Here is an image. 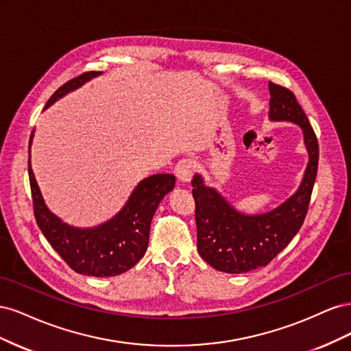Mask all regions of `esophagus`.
Returning a JSON list of instances; mask_svg holds the SVG:
<instances>
[{
  "instance_id": "obj_1",
  "label": "esophagus",
  "mask_w": 351,
  "mask_h": 351,
  "mask_svg": "<svg viewBox=\"0 0 351 351\" xmlns=\"http://www.w3.org/2000/svg\"><path fill=\"white\" fill-rule=\"evenodd\" d=\"M196 169V162L193 159H182L176 165V176L182 183H189Z\"/></svg>"
}]
</instances>
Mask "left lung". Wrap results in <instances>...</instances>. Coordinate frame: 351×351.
<instances>
[{"instance_id":"1","label":"left lung","mask_w":351,"mask_h":351,"mask_svg":"<svg viewBox=\"0 0 351 351\" xmlns=\"http://www.w3.org/2000/svg\"><path fill=\"white\" fill-rule=\"evenodd\" d=\"M269 119L295 123L304 134L309 162L297 192L267 214L244 215L215 189L206 187L199 174L192 180L199 254L212 268L227 274L267 267L299 232L309 208L319 161L316 134L290 89L269 82Z\"/></svg>"}]
</instances>
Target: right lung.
I'll use <instances>...</instances> for the list:
<instances>
[{
  "instance_id": "obj_1",
  "label": "right lung",
  "mask_w": 351,
  "mask_h": 351,
  "mask_svg": "<svg viewBox=\"0 0 351 351\" xmlns=\"http://www.w3.org/2000/svg\"><path fill=\"white\" fill-rule=\"evenodd\" d=\"M99 74L101 71H86L69 80L54 92L45 108ZM32 137L34 132L29 141L27 164L34 212L38 227L52 249L73 271L89 277H115L133 268L143 258L149 243L152 218L159 202L174 189L176 177L173 174H154L142 180L114 218L93 228H74L52 214L42 199L30 167Z\"/></svg>"
}]
</instances>
